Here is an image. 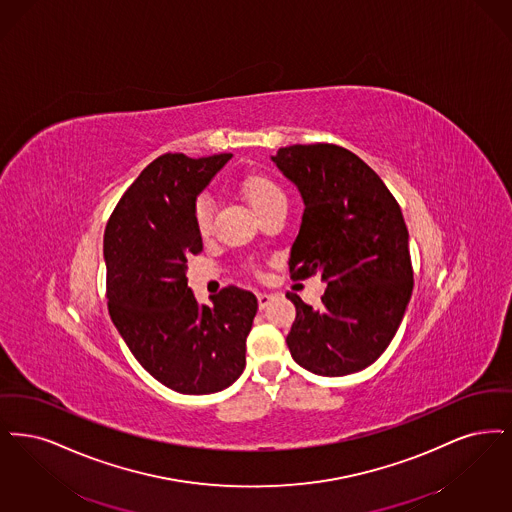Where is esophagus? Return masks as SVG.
Instances as JSON below:
<instances>
[{
  "instance_id": "esophagus-1",
  "label": "esophagus",
  "mask_w": 512,
  "mask_h": 512,
  "mask_svg": "<svg viewBox=\"0 0 512 512\" xmlns=\"http://www.w3.org/2000/svg\"><path fill=\"white\" fill-rule=\"evenodd\" d=\"M271 300H273V294H269V292H258V306H260L262 310L271 304Z\"/></svg>"
}]
</instances>
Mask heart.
<instances>
[{
    "mask_svg": "<svg viewBox=\"0 0 512 512\" xmlns=\"http://www.w3.org/2000/svg\"><path fill=\"white\" fill-rule=\"evenodd\" d=\"M239 191L245 197L246 202L252 206V210L262 216L267 210L287 204V197L277 181L266 176V174H245L239 179ZM195 218L202 235H208L212 229V202L206 197H200L195 204Z\"/></svg>",
    "mask_w": 512,
    "mask_h": 512,
    "instance_id": "heart-1",
    "label": "heart"
}]
</instances>
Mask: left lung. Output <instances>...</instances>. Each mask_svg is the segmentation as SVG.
Instances as JSON below:
<instances>
[{"label":"left lung","instance_id":"1","mask_svg":"<svg viewBox=\"0 0 512 512\" xmlns=\"http://www.w3.org/2000/svg\"><path fill=\"white\" fill-rule=\"evenodd\" d=\"M271 160L304 202L290 273L294 279L321 273L327 283L319 308L287 294L296 306L290 356L321 377L357 373L388 348L413 292L400 204L344 147L290 145Z\"/></svg>","mask_w":512,"mask_h":512}]
</instances>
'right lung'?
Returning a JSON list of instances; mask_svg holds the SVG:
<instances>
[{"label":"right lung","instance_id":"add662e5","mask_svg":"<svg viewBox=\"0 0 512 512\" xmlns=\"http://www.w3.org/2000/svg\"><path fill=\"white\" fill-rule=\"evenodd\" d=\"M158 156L116 204L105 229L112 323L141 367L179 394H214L241 377L258 300L227 287L199 304L187 258L202 252L197 197L231 160Z\"/></svg>","mask_w":512,"mask_h":512}]
</instances>
